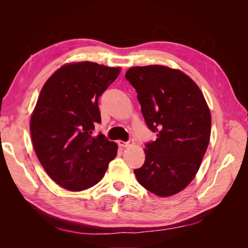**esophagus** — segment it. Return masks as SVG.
Masks as SVG:
<instances>
[{"label": "esophagus", "instance_id": "34e87169", "mask_svg": "<svg viewBox=\"0 0 248 248\" xmlns=\"http://www.w3.org/2000/svg\"><path fill=\"white\" fill-rule=\"evenodd\" d=\"M118 144H119L120 147H129V146H131V145L133 144V140L130 139V140H128L127 141L120 140V141L118 142Z\"/></svg>", "mask_w": 248, "mask_h": 248}]
</instances>
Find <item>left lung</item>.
Wrapping results in <instances>:
<instances>
[{
	"mask_svg": "<svg viewBox=\"0 0 248 248\" xmlns=\"http://www.w3.org/2000/svg\"><path fill=\"white\" fill-rule=\"evenodd\" d=\"M125 78L157 136L145 145V163L134 174L156 196H172L192 181L208 148L211 115L204 95L189 77L166 66L132 67Z\"/></svg>",
	"mask_w": 248,
	"mask_h": 248,
	"instance_id": "obj_1",
	"label": "left lung"
}]
</instances>
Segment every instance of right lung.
Instances as JSON below:
<instances>
[{
    "label": "right lung",
    "mask_w": 248,
    "mask_h": 248,
    "mask_svg": "<svg viewBox=\"0 0 248 248\" xmlns=\"http://www.w3.org/2000/svg\"><path fill=\"white\" fill-rule=\"evenodd\" d=\"M120 68L92 62L67 64L44 84L31 117L37 157L60 186L80 191L98 183L118 146L102 133L98 98L118 78Z\"/></svg>",
    "instance_id": "add662e5"
}]
</instances>
